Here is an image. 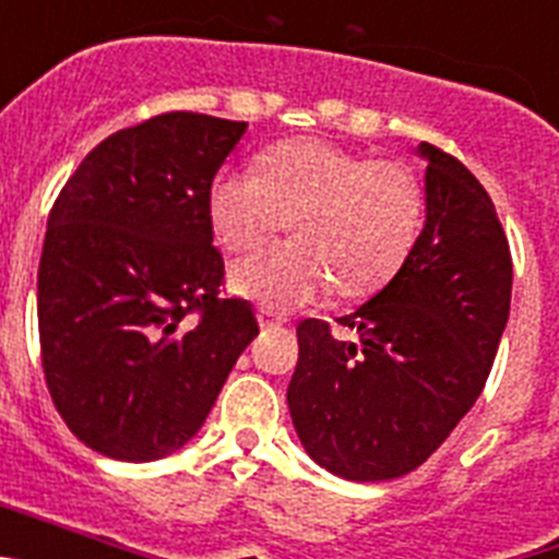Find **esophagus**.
Segmentation results:
<instances>
[{"label":"esophagus","instance_id":"34e87169","mask_svg":"<svg viewBox=\"0 0 559 559\" xmlns=\"http://www.w3.org/2000/svg\"><path fill=\"white\" fill-rule=\"evenodd\" d=\"M257 319H260V328H280V324L285 322L283 316H276L274 310H269V308L257 310Z\"/></svg>","mask_w":559,"mask_h":559}]
</instances>
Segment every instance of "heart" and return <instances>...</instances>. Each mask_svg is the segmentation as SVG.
I'll return each mask as SVG.
<instances>
[{
  "label": "heart",
  "mask_w": 559,
  "mask_h": 559,
  "mask_svg": "<svg viewBox=\"0 0 559 559\" xmlns=\"http://www.w3.org/2000/svg\"><path fill=\"white\" fill-rule=\"evenodd\" d=\"M426 192L406 162L367 159L328 140L271 147L260 173L226 170L210 187V221L229 251L269 240L290 218L294 240L231 265L235 294L274 310L386 285L417 243Z\"/></svg>",
  "instance_id": "b5f03b06"
}]
</instances>
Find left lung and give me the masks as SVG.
<instances>
[{"label": "left lung", "mask_w": 559, "mask_h": 559, "mask_svg": "<svg viewBox=\"0 0 559 559\" xmlns=\"http://www.w3.org/2000/svg\"><path fill=\"white\" fill-rule=\"evenodd\" d=\"M426 226L386 288L296 328L288 408L305 451L349 481L417 471L481 394L512 296V257L490 195L451 153L419 142Z\"/></svg>", "instance_id": "obj_1"}]
</instances>
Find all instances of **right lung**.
Listing matches in <instances>:
<instances>
[{
    "label": "right lung",
    "mask_w": 559,
    "mask_h": 559,
    "mask_svg": "<svg viewBox=\"0 0 559 559\" xmlns=\"http://www.w3.org/2000/svg\"><path fill=\"white\" fill-rule=\"evenodd\" d=\"M246 122L170 111L103 140L52 204L38 263L47 389L83 445L153 462L187 445L260 328L221 299L210 187Z\"/></svg>",
    "instance_id": "right-lung-1"
}]
</instances>
